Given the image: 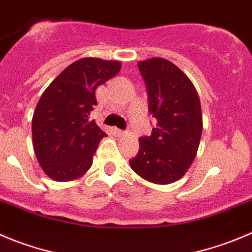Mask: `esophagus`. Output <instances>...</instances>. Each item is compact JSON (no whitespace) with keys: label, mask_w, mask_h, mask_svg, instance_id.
Listing matches in <instances>:
<instances>
[{"label":"esophagus","mask_w":252,"mask_h":252,"mask_svg":"<svg viewBox=\"0 0 252 252\" xmlns=\"http://www.w3.org/2000/svg\"><path fill=\"white\" fill-rule=\"evenodd\" d=\"M114 131L118 134V135H123V134H126V130H122V129H119V128H115Z\"/></svg>","instance_id":"esophagus-1"}]
</instances>
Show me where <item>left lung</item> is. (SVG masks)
I'll use <instances>...</instances> for the list:
<instances>
[{"label": "left lung", "mask_w": 252, "mask_h": 252, "mask_svg": "<svg viewBox=\"0 0 252 252\" xmlns=\"http://www.w3.org/2000/svg\"><path fill=\"white\" fill-rule=\"evenodd\" d=\"M148 92L149 113L157 119L149 137L139 139L131 169L154 184L179 180L196 157L203 131L197 92L187 74L164 58L138 62Z\"/></svg>", "instance_id": "8db88e82"}]
</instances>
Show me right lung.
Instances as JSON below:
<instances>
[{
    "label": "right lung",
    "mask_w": 252,
    "mask_h": 252,
    "mask_svg": "<svg viewBox=\"0 0 252 252\" xmlns=\"http://www.w3.org/2000/svg\"><path fill=\"white\" fill-rule=\"evenodd\" d=\"M121 69L118 61L82 58L68 65L44 91L32 119L37 160L57 182L83 175L107 134L91 121L95 89Z\"/></svg>",
    "instance_id": "obj_1"
}]
</instances>
